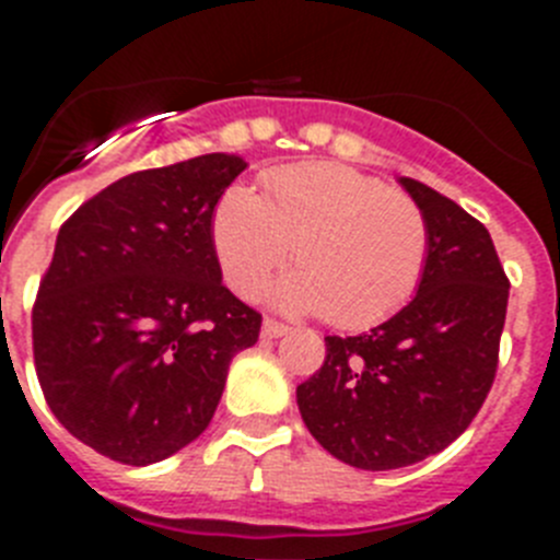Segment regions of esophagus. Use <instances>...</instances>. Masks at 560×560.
<instances>
[{"label": "esophagus", "mask_w": 560, "mask_h": 560, "mask_svg": "<svg viewBox=\"0 0 560 560\" xmlns=\"http://www.w3.org/2000/svg\"><path fill=\"white\" fill-rule=\"evenodd\" d=\"M289 325H283V323H277V319H266L264 323V336L266 339H280V336H285L289 334Z\"/></svg>", "instance_id": "34e87169"}]
</instances>
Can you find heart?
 <instances>
[{
	"instance_id": "obj_1",
	"label": "heart",
	"mask_w": 560,
	"mask_h": 560,
	"mask_svg": "<svg viewBox=\"0 0 560 560\" xmlns=\"http://www.w3.org/2000/svg\"><path fill=\"white\" fill-rule=\"evenodd\" d=\"M226 283L257 294L280 266L289 311L325 314L345 330L373 328L412 300L429 257V226L409 196L341 162H300L264 176V196L230 187L212 215Z\"/></svg>"
}]
</instances>
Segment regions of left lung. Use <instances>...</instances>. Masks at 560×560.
<instances>
[{
	"mask_svg": "<svg viewBox=\"0 0 560 560\" xmlns=\"http://www.w3.org/2000/svg\"><path fill=\"white\" fill-rule=\"evenodd\" d=\"M429 226L427 269L409 305L361 336H325V364L296 407L325 452L389 471L443 452L477 418L499 361L508 291L477 219L400 176Z\"/></svg>",
	"mask_w": 560,
	"mask_h": 560,
	"instance_id": "left-lung-1",
	"label": "left lung"
}]
</instances>
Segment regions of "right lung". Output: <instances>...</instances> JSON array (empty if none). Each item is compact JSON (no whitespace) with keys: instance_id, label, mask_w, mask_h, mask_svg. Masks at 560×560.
Segmentation results:
<instances>
[{"instance_id":"add662e5","label":"right lung","mask_w":560,"mask_h":560,"mask_svg":"<svg viewBox=\"0 0 560 560\" xmlns=\"http://www.w3.org/2000/svg\"><path fill=\"white\" fill-rule=\"evenodd\" d=\"M246 167L205 153L131 173L61 226L33 305V359L49 409L97 454L171 457L210 427L230 361L260 314L221 283L212 215Z\"/></svg>"}]
</instances>
